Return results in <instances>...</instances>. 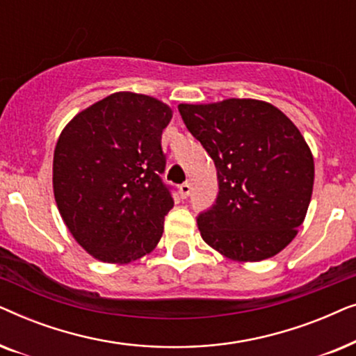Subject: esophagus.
<instances>
[{"instance_id": "esophagus-1", "label": "esophagus", "mask_w": 356, "mask_h": 356, "mask_svg": "<svg viewBox=\"0 0 356 356\" xmlns=\"http://www.w3.org/2000/svg\"><path fill=\"white\" fill-rule=\"evenodd\" d=\"M189 194H191V184L183 183L181 186H179V196H181V199H186Z\"/></svg>"}]
</instances>
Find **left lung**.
I'll list each match as a JSON object with an SVG mask.
<instances>
[{"label": "left lung", "mask_w": 356, "mask_h": 356, "mask_svg": "<svg viewBox=\"0 0 356 356\" xmlns=\"http://www.w3.org/2000/svg\"><path fill=\"white\" fill-rule=\"evenodd\" d=\"M178 110L217 168V201L197 217L202 240L238 262L279 254L298 233L313 194L314 159L303 134L264 100L179 104Z\"/></svg>", "instance_id": "obj_1"}]
</instances>
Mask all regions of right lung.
Listing matches in <instances>:
<instances>
[{
	"label": "right lung",
	"mask_w": 356,
	"mask_h": 356,
	"mask_svg": "<svg viewBox=\"0 0 356 356\" xmlns=\"http://www.w3.org/2000/svg\"><path fill=\"white\" fill-rule=\"evenodd\" d=\"M173 110L155 97L115 92L79 111L58 138L53 194L74 240L106 264H129L159 245L173 199L162 131Z\"/></svg>",
	"instance_id": "add662e5"
}]
</instances>
